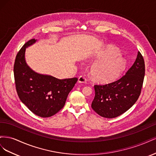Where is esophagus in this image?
Instances as JSON below:
<instances>
[{"label": "esophagus", "instance_id": "obj_1", "mask_svg": "<svg viewBox=\"0 0 156 156\" xmlns=\"http://www.w3.org/2000/svg\"><path fill=\"white\" fill-rule=\"evenodd\" d=\"M78 82L81 83H85L87 82V79L83 76H80L78 78Z\"/></svg>", "mask_w": 156, "mask_h": 156}]
</instances>
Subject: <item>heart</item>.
Wrapping results in <instances>:
<instances>
[{
  "mask_svg": "<svg viewBox=\"0 0 156 156\" xmlns=\"http://www.w3.org/2000/svg\"><path fill=\"white\" fill-rule=\"evenodd\" d=\"M90 68V75L95 81L100 83L114 81L123 72L126 68L125 60L115 46L110 45L100 53Z\"/></svg>",
  "mask_w": 156,
  "mask_h": 156,
  "instance_id": "heart-1",
  "label": "heart"
}]
</instances>
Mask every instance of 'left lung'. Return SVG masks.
<instances>
[{
  "label": "left lung",
  "mask_w": 156,
  "mask_h": 156,
  "mask_svg": "<svg viewBox=\"0 0 156 156\" xmlns=\"http://www.w3.org/2000/svg\"><path fill=\"white\" fill-rule=\"evenodd\" d=\"M144 74V58L139 51L134 64L122 77L104 85H94L95 97L91 105L92 109L107 119L123 114L138 100Z\"/></svg>",
  "instance_id": "obj_1"
}]
</instances>
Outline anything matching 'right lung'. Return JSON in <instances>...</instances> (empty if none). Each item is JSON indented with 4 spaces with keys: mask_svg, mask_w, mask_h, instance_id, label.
<instances>
[{
    "mask_svg": "<svg viewBox=\"0 0 156 156\" xmlns=\"http://www.w3.org/2000/svg\"><path fill=\"white\" fill-rule=\"evenodd\" d=\"M36 41L35 39L28 41L18 52L13 66L14 79L21 101L36 115L48 118L63 108L78 79H59L33 71L26 62L25 54L26 48Z\"/></svg>",
    "mask_w": 156,
    "mask_h": 156,
    "instance_id": "1",
    "label": "right lung"
}]
</instances>
